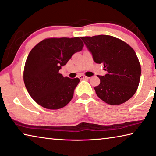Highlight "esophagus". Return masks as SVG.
<instances>
[{
	"instance_id": "1",
	"label": "esophagus",
	"mask_w": 156,
	"mask_h": 156,
	"mask_svg": "<svg viewBox=\"0 0 156 156\" xmlns=\"http://www.w3.org/2000/svg\"><path fill=\"white\" fill-rule=\"evenodd\" d=\"M79 78L81 79V80H83V79H88L90 78L87 77V76H85V75H80V76H79Z\"/></svg>"
}]
</instances>
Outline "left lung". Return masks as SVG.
<instances>
[{"instance_id":"1","label":"left lung","mask_w":156,"mask_h":156,"mask_svg":"<svg viewBox=\"0 0 156 156\" xmlns=\"http://www.w3.org/2000/svg\"><path fill=\"white\" fill-rule=\"evenodd\" d=\"M84 43L97 64L102 63L105 76H97L99 85L94 87L96 94L110 105L126 102L135 94L140 83L141 66L135 51L121 39L100 34L82 37Z\"/></svg>"}]
</instances>
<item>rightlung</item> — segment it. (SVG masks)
<instances>
[{
    "label": "right lung",
    "instance_id": "1",
    "mask_svg": "<svg viewBox=\"0 0 156 156\" xmlns=\"http://www.w3.org/2000/svg\"><path fill=\"white\" fill-rule=\"evenodd\" d=\"M83 46L79 37H52L32 49L25 64L23 81L37 103L46 109L58 110L70 102L80 79L63 77L59 71Z\"/></svg>",
    "mask_w": 156,
    "mask_h": 156
}]
</instances>
